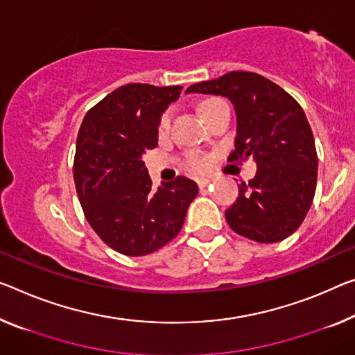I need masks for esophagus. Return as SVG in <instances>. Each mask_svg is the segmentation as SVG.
<instances>
[{
    "mask_svg": "<svg viewBox=\"0 0 355 355\" xmlns=\"http://www.w3.org/2000/svg\"><path fill=\"white\" fill-rule=\"evenodd\" d=\"M209 184H211V179H208V178H201V179H198V187H200V189L208 187Z\"/></svg>",
    "mask_w": 355,
    "mask_h": 355,
    "instance_id": "34e87169",
    "label": "esophagus"
}]
</instances>
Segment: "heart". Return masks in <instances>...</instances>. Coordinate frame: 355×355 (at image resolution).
<instances>
[{"mask_svg":"<svg viewBox=\"0 0 355 355\" xmlns=\"http://www.w3.org/2000/svg\"><path fill=\"white\" fill-rule=\"evenodd\" d=\"M214 101H219V100H217V98H209V100H206V101L201 103V105H200V112L203 114L205 109L208 107L209 105H212V103H214ZM170 123H171V112L166 111V112L162 116V119H160L159 132H160V133H165L166 130L170 128ZM187 165H189L190 170L201 171V170H205L206 166H208V160H206L205 157H201V155H189Z\"/></svg>","mask_w":355,"mask_h":355,"instance_id":"heart-1","label":"heart"}]
</instances>
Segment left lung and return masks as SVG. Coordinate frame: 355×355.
Masks as SVG:
<instances>
[{
	"instance_id": "left-lung-1",
	"label": "left lung",
	"mask_w": 355,
	"mask_h": 355,
	"mask_svg": "<svg viewBox=\"0 0 355 355\" xmlns=\"http://www.w3.org/2000/svg\"><path fill=\"white\" fill-rule=\"evenodd\" d=\"M187 94L228 98L238 122L228 160L257 163L255 178L238 185V198L225 211L232 230L266 244L291 236L313 205L318 181V152L302 106L279 85L249 71L193 84Z\"/></svg>"
}]
</instances>
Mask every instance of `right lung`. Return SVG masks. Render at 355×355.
<instances>
[{
  "label": "right lung",
  "mask_w": 355,
  "mask_h": 355,
  "mask_svg": "<svg viewBox=\"0 0 355 355\" xmlns=\"http://www.w3.org/2000/svg\"><path fill=\"white\" fill-rule=\"evenodd\" d=\"M181 85L127 84L85 114L73 176L85 219L109 248L128 257L155 252L181 232L198 185L178 176L152 187L143 155L157 147L160 117Z\"/></svg>",
  "instance_id": "add662e5"
}]
</instances>
